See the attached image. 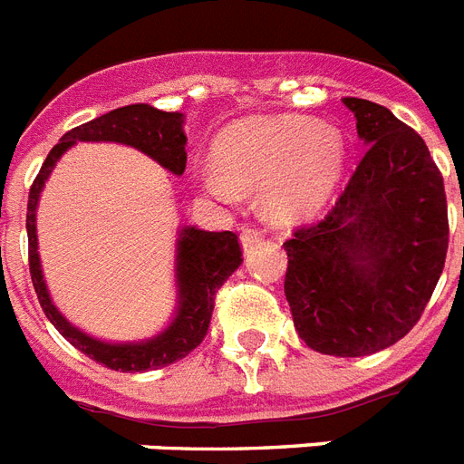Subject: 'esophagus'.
I'll use <instances>...</instances> for the list:
<instances>
[{
	"label": "esophagus",
	"instance_id": "obj_1",
	"mask_svg": "<svg viewBox=\"0 0 464 464\" xmlns=\"http://www.w3.org/2000/svg\"><path fill=\"white\" fill-rule=\"evenodd\" d=\"M239 239H241V246H244V251H251L256 244H260V241H263V232L256 227H251V225H241Z\"/></svg>",
	"mask_w": 464,
	"mask_h": 464
}]
</instances>
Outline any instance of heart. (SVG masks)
Segmentation results:
<instances>
[{
  "label": "heart",
  "instance_id": "obj_1",
  "mask_svg": "<svg viewBox=\"0 0 464 464\" xmlns=\"http://www.w3.org/2000/svg\"><path fill=\"white\" fill-rule=\"evenodd\" d=\"M343 159V137L334 128L298 116L251 118L220 135V170L204 168L201 187L220 201H232L237 187H266L267 216L277 223H298L327 201L342 178Z\"/></svg>",
  "mask_w": 464,
  "mask_h": 464
}]
</instances>
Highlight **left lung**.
<instances>
[{
    "label": "left lung",
    "instance_id": "1",
    "mask_svg": "<svg viewBox=\"0 0 464 464\" xmlns=\"http://www.w3.org/2000/svg\"><path fill=\"white\" fill-rule=\"evenodd\" d=\"M365 156L323 220L285 241V294L298 336L339 358L377 353L417 324L443 273V178L415 130L346 97Z\"/></svg>",
    "mask_w": 464,
    "mask_h": 464
}]
</instances>
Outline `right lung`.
<instances>
[{
    "instance_id": "add662e5",
    "label": "right lung",
    "mask_w": 464,
    "mask_h": 464,
    "mask_svg": "<svg viewBox=\"0 0 464 464\" xmlns=\"http://www.w3.org/2000/svg\"><path fill=\"white\" fill-rule=\"evenodd\" d=\"M185 116L168 113L149 103H130L122 109L109 111L94 121L72 128L61 137L59 144L49 151L47 160L42 163L28 197V260L30 279L34 294L40 298L49 323L59 329L72 346L82 351L94 362L103 367L121 370V372H147L159 370L175 361H182L198 343L204 342L208 332L216 292L227 282V277L241 266V246L235 232H206L197 227H182L178 237V254H175V285H178V308L175 317L160 334L132 343H109L85 334L82 329L71 324L53 305L49 289L42 275L40 254H37V227L34 213L40 201L42 187L52 175L53 166L68 149L78 141H118L128 147L140 149L141 154L154 159L156 163L170 170L172 175H182L187 166V135L182 130Z\"/></svg>"
}]
</instances>
